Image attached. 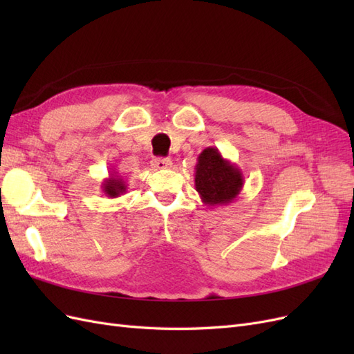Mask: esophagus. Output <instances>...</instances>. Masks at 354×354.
<instances>
[{
	"instance_id": "34e87169",
	"label": "esophagus",
	"mask_w": 354,
	"mask_h": 354,
	"mask_svg": "<svg viewBox=\"0 0 354 354\" xmlns=\"http://www.w3.org/2000/svg\"><path fill=\"white\" fill-rule=\"evenodd\" d=\"M152 168L155 169H167L171 167V160L167 158H155L152 159Z\"/></svg>"
}]
</instances>
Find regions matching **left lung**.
Listing matches in <instances>:
<instances>
[{
    "mask_svg": "<svg viewBox=\"0 0 354 354\" xmlns=\"http://www.w3.org/2000/svg\"><path fill=\"white\" fill-rule=\"evenodd\" d=\"M243 187L238 165L223 158L217 147L203 149L195 165V189L207 207L229 205Z\"/></svg>",
    "mask_w": 354,
    "mask_h": 354,
    "instance_id": "left-lung-1",
    "label": "left lung"
}]
</instances>
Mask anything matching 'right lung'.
Segmentation results:
<instances>
[{
	"label": "right lung",
	"mask_w": 354,
	"mask_h": 354,
	"mask_svg": "<svg viewBox=\"0 0 354 354\" xmlns=\"http://www.w3.org/2000/svg\"><path fill=\"white\" fill-rule=\"evenodd\" d=\"M102 192L108 198H118V196H121V195H125L127 194L125 180L122 178V176L118 174L116 171L113 169L112 173L109 174V177L103 180Z\"/></svg>",
	"instance_id": "obj_1"
}]
</instances>
